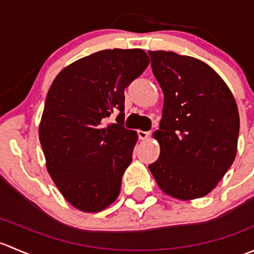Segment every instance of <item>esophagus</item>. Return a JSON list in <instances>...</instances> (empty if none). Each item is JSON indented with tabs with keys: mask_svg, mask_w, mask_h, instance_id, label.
Masks as SVG:
<instances>
[{
	"mask_svg": "<svg viewBox=\"0 0 254 254\" xmlns=\"http://www.w3.org/2000/svg\"><path fill=\"white\" fill-rule=\"evenodd\" d=\"M137 135H139L140 140H146L150 136V131H142V130H139V131H137Z\"/></svg>",
	"mask_w": 254,
	"mask_h": 254,
	"instance_id": "34e87169",
	"label": "esophagus"
}]
</instances>
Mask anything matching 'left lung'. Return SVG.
Masks as SVG:
<instances>
[{
	"label": "left lung",
	"instance_id": "left-lung-1",
	"mask_svg": "<svg viewBox=\"0 0 254 254\" xmlns=\"http://www.w3.org/2000/svg\"><path fill=\"white\" fill-rule=\"evenodd\" d=\"M165 96L160 157L148 166L161 190L179 200L203 198L236 157L240 115L231 91L209 65L172 51H148Z\"/></svg>",
	"mask_w": 254,
	"mask_h": 254
}]
</instances>
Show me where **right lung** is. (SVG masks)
I'll return each instance as SVG.
<instances>
[{
	"instance_id": "right-lung-1",
	"label": "right lung",
	"mask_w": 254,
	"mask_h": 254,
	"mask_svg": "<svg viewBox=\"0 0 254 254\" xmlns=\"http://www.w3.org/2000/svg\"><path fill=\"white\" fill-rule=\"evenodd\" d=\"M148 63L141 49L102 50L66 66L49 88L39 125L47 170L81 211H102L119 195L137 140L123 127L124 89ZM113 111L117 123L106 126Z\"/></svg>"
}]
</instances>
